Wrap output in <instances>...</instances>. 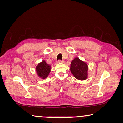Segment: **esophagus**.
<instances>
[{
	"instance_id": "1",
	"label": "esophagus",
	"mask_w": 123,
	"mask_h": 123,
	"mask_svg": "<svg viewBox=\"0 0 123 123\" xmlns=\"http://www.w3.org/2000/svg\"><path fill=\"white\" fill-rule=\"evenodd\" d=\"M58 62H59V63H64V61L58 60Z\"/></svg>"
}]
</instances>
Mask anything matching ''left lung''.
I'll use <instances>...</instances> for the list:
<instances>
[{"mask_svg":"<svg viewBox=\"0 0 123 123\" xmlns=\"http://www.w3.org/2000/svg\"><path fill=\"white\" fill-rule=\"evenodd\" d=\"M70 71L74 77L80 80H86L88 76V66L79 57H75L70 65Z\"/></svg>","mask_w":123,"mask_h":123,"instance_id":"obj_1","label":"left lung"}]
</instances>
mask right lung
<instances>
[{"instance_id":"add662e5","label":"right lung","mask_w":123,"mask_h":123,"mask_svg":"<svg viewBox=\"0 0 123 123\" xmlns=\"http://www.w3.org/2000/svg\"><path fill=\"white\" fill-rule=\"evenodd\" d=\"M35 70L39 77L43 80L45 79L51 72V65L48 64L45 61L43 60L36 66Z\"/></svg>"}]
</instances>
